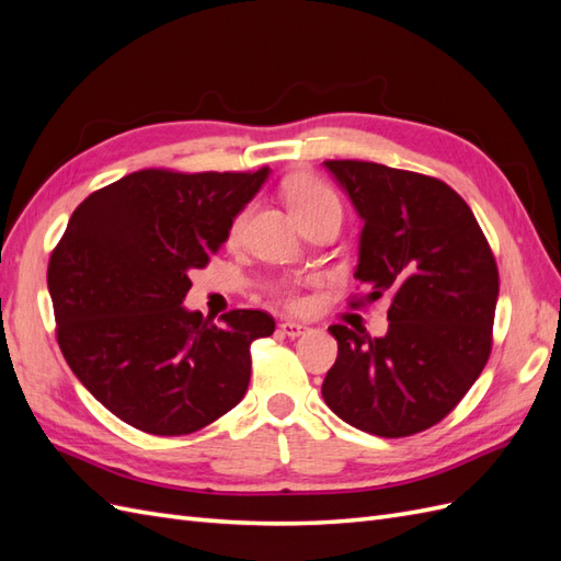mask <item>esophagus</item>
<instances>
[{
	"label": "esophagus",
	"instance_id": "esophagus-1",
	"mask_svg": "<svg viewBox=\"0 0 561 561\" xmlns=\"http://www.w3.org/2000/svg\"><path fill=\"white\" fill-rule=\"evenodd\" d=\"M280 332H283L285 336L295 339V336L307 334V332H309V328H307V325H301V322H295V320H285V322H280Z\"/></svg>",
	"mask_w": 561,
	"mask_h": 561
}]
</instances>
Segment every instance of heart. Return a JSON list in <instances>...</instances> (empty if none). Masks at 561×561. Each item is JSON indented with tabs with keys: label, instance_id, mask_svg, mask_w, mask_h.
Masks as SVG:
<instances>
[{
	"label": "heart",
	"instance_id": "obj_1",
	"mask_svg": "<svg viewBox=\"0 0 561 561\" xmlns=\"http://www.w3.org/2000/svg\"><path fill=\"white\" fill-rule=\"evenodd\" d=\"M283 194H285L287 206H290V210H293V215H295L299 225L309 222V219L320 217V215L342 217V201H339L336 192L332 190L330 184H325L320 178H316L311 173H295V175L287 178L285 184H283ZM248 217H250V206H245L239 215L231 219V225L227 229V241L231 245L241 241ZM276 295L283 299L287 309L299 311V309L307 307V299H304L297 287H293V285L278 287Z\"/></svg>",
	"mask_w": 561,
	"mask_h": 561
}]
</instances>
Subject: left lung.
<instances>
[{"instance_id":"left-lung-1","label":"left lung","mask_w":561,"mask_h":561,"mask_svg":"<svg viewBox=\"0 0 561 561\" xmlns=\"http://www.w3.org/2000/svg\"><path fill=\"white\" fill-rule=\"evenodd\" d=\"M365 222L358 278L390 297L388 332L332 325L336 360L322 381L353 428L407 437L461 402L491 353L499 268L468 203L449 184L371 161H325Z\"/></svg>"}]
</instances>
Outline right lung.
<instances>
[{
    "label": "right lung",
    "instance_id": "add662e5",
    "mask_svg": "<svg viewBox=\"0 0 561 561\" xmlns=\"http://www.w3.org/2000/svg\"><path fill=\"white\" fill-rule=\"evenodd\" d=\"M254 173H130L79 203L48 260L56 336L91 396L128 426L190 435L233 410L250 383V344L274 334L264 311L222 322L186 311L190 271L227 241L260 192Z\"/></svg>",
    "mask_w": 561,
    "mask_h": 561
}]
</instances>
